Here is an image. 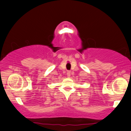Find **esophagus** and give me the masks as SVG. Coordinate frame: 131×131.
I'll return each instance as SVG.
<instances>
[{
  "mask_svg": "<svg viewBox=\"0 0 131 131\" xmlns=\"http://www.w3.org/2000/svg\"><path fill=\"white\" fill-rule=\"evenodd\" d=\"M70 74H71V72H70V71H67V76H68V77H70Z\"/></svg>",
  "mask_w": 131,
  "mask_h": 131,
  "instance_id": "esophagus-1",
  "label": "esophagus"
}]
</instances>
